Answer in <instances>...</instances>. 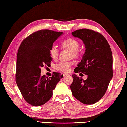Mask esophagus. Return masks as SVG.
Instances as JSON below:
<instances>
[{
	"label": "esophagus",
	"mask_w": 127,
	"mask_h": 127,
	"mask_svg": "<svg viewBox=\"0 0 127 127\" xmlns=\"http://www.w3.org/2000/svg\"><path fill=\"white\" fill-rule=\"evenodd\" d=\"M63 75H64V77H65V76H67L68 74H65V73H64V74H63Z\"/></svg>",
	"instance_id": "1"
}]
</instances>
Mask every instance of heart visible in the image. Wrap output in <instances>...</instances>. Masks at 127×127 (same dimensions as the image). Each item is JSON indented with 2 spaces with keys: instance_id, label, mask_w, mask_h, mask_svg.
Here are the masks:
<instances>
[{
  "instance_id": "1",
  "label": "heart",
  "mask_w": 127,
  "mask_h": 127,
  "mask_svg": "<svg viewBox=\"0 0 127 127\" xmlns=\"http://www.w3.org/2000/svg\"><path fill=\"white\" fill-rule=\"evenodd\" d=\"M62 45L71 51V55L74 57H77L79 55V52L78 49L79 47V43L76 39L72 38H68L62 42ZM50 53L53 59H57L58 55H59V49H58L57 46L55 44L51 46L50 49ZM72 62L70 61H61L56 65L55 67L56 69L59 71L67 72L70 70L71 66L72 65Z\"/></svg>"
}]
</instances>
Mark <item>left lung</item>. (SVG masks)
Segmentation results:
<instances>
[{
	"instance_id": "8db88e82",
	"label": "left lung",
	"mask_w": 127,
	"mask_h": 127,
	"mask_svg": "<svg viewBox=\"0 0 127 127\" xmlns=\"http://www.w3.org/2000/svg\"><path fill=\"white\" fill-rule=\"evenodd\" d=\"M72 34L81 39L85 47V52L74 72L83 73L88 78L84 80L72 75L74 80L70 88L73 96L79 101L93 104L103 97L113 77L112 50L105 37L93 30L80 29Z\"/></svg>"
}]
</instances>
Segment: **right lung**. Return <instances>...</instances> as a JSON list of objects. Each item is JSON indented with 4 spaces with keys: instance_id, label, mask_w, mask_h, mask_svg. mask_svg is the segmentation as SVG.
<instances>
[{
    "instance_id": "right-lung-1",
    "label": "right lung",
    "mask_w": 127,
    "mask_h": 127,
    "mask_svg": "<svg viewBox=\"0 0 127 127\" xmlns=\"http://www.w3.org/2000/svg\"><path fill=\"white\" fill-rule=\"evenodd\" d=\"M62 32L41 30L26 38L17 53L15 81L24 100L31 105L41 106L52 96V91L63 75L53 72L49 78L41 76V67L52 61L50 49Z\"/></svg>"
}]
</instances>
